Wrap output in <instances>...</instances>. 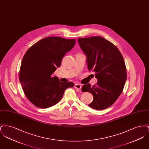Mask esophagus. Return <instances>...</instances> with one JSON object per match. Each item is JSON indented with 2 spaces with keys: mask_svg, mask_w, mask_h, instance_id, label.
Wrapping results in <instances>:
<instances>
[{
  "mask_svg": "<svg viewBox=\"0 0 149 149\" xmlns=\"http://www.w3.org/2000/svg\"><path fill=\"white\" fill-rule=\"evenodd\" d=\"M74 88L76 89H78L79 90H80L81 89V85L79 84H76L74 85Z\"/></svg>",
  "mask_w": 149,
  "mask_h": 149,
  "instance_id": "34e87169",
  "label": "esophagus"
}]
</instances>
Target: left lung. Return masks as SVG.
I'll list each match as a JSON object with an SVG mask.
<instances>
[{"label": "left lung", "instance_id": "left-lung-1", "mask_svg": "<svg viewBox=\"0 0 149 149\" xmlns=\"http://www.w3.org/2000/svg\"><path fill=\"white\" fill-rule=\"evenodd\" d=\"M78 42L86 56L88 69L95 72L98 80L97 84H84L81 88L93 95L88 106L97 110L107 108L119 97L126 81L123 56L112 43L100 36L80 38Z\"/></svg>", "mask_w": 149, "mask_h": 149}]
</instances>
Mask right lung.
Returning <instances> with one entry per match:
<instances>
[{
	"label": "right lung",
	"mask_w": 149,
	"mask_h": 149,
	"mask_svg": "<svg viewBox=\"0 0 149 149\" xmlns=\"http://www.w3.org/2000/svg\"><path fill=\"white\" fill-rule=\"evenodd\" d=\"M75 44V39L46 37L35 43L24 54L19 81L25 95L36 106L47 108L54 106L62 98L66 89L74 86L71 81H60L53 73Z\"/></svg>",
	"instance_id": "obj_1"
}]
</instances>
